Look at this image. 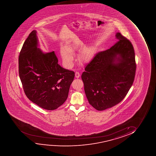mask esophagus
<instances>
[{"label":"esophagus","mask_w":156,"mask_h":156,"mask_svg":"<svg viewBox=\"0 0 156 156\" xmlns=\"http://www.w3.org/2000/svg\"><path fill=\"white\" fill-rule=\"evenodd\" d=\"M80 73H78V72H76L75 73V77L76 78H79V77H80Z\"/></svg>","instance_id":"34e87169"}]
</instances>
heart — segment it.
I'll return each mask as SVG.
<instances>
[{"label":"heart","mask_w":156,"mask_h":156,"mask_svg":"<svg viewBox=\"0 0 156 156\" xmlns=\"http://www.w3.org/2000/svg\"><path fill=\"white\" fill-rule=\"evenodd\" d=\"M78 49L77 45L75 44H69L66 47H62L60 50L62 60L67 66H71L73 64L74 61V55L73 53L76 50ZM93 53L90 47H86L81 51L79 60L80 62L86 63L90 61L92 59Z\"/></svg>","instance_id":"1"}]
</instances>
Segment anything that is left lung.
I'll use <instances>...</instances> for the list:
<instances>
[{
    "label": "left lung",
    "mask_w": 156,
    "mask_h": 156,
    "mask_svg": "<svg viewBox=\"0 0 156 156\" xmlns=\"http://www.w3.org/2000/svg\"><path fill=\"white\" fill-rule=\"evenodd\" d=\"M115 38L117 43L97 54L81 75L88 101L98 111L120 102L134 80L136 66L132 44L119 32Z\"/></svg>",
    "instance_id": "obj_1"
}]
</instances>
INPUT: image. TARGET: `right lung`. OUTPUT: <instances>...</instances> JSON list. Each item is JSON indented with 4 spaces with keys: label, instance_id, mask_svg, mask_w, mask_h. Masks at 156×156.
Instances as JSON below:
<instances>
[{
    "label": "right lung",
    "instance_id": "add662e5",
    "mask_svg": "<svg viewBox=\"0 0 156 156\" xmlns=\"http://www.w3.org/2000/svg\"><path fill=\"white\" fill-rule=\"evenodd\" d=\"M19 71L24 91L28 98L48 110L64 103L75 73L58 64L54 51L40 49L36 30H33L24 43L19 58Z\"/></svg>",
    "mask_w": 156,
    "mask_h": 156
}]
</instances>
